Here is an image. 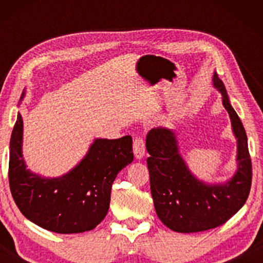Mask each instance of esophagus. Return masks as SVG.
Listing matches in <instances>:
<instances>
[{
  "label": "esophagus",
  "mask_w": 263,
  "mask_h": 263,
  "mask_svg": "<svg viewBox=\"0 0 263 263\" xmlns=\"http://www.w3.org/2000/svg\"><path fill=\"white\" fill-rule=\"evenodd\" d=\"M133 148H134V156L136 159H141L145 156L146 147H145V141L141 138H136L134 140V143H133Z\"/></svg>",
  "instance_id": "esophagus-1"
}]
</instances>
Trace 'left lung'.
Masks as SVG:
<instances>
[{
	"instance_id": "8db88e82",
	"label": "left lung",
	"mask_w": 263,
	"mask_h": 263,
	"mask_svg": "<svg viewBox=\"0 0 263 263\" xmlns=\"http://www.w3.org/2000/svg\"><path fill=\"white\" fill-rule=\"evenodd\" d=\"M213 86L220 92L237 139V170L229 181L213 184L197 178L183 159L177 135L170 129L153 128L146 136L154 208L161 222L176 232L218 228L243 207L250 193L251 159L247 133L217 73L213 75Z\"/></svg>"
}]
</instances>
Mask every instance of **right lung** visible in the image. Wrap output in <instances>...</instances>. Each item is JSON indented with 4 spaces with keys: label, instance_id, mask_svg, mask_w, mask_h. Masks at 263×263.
<instances>
[{
    "label": "right lung",
    "instance_id": "right-lung-1",
    "mask_svg": "<svg viewBox=\"0 0 263 263\" xmlns=\"http://www.w3.org/2000/svg\"><path fill=\"white\" fill-rule=\"evenodd\" d=\"M23 92L21 99L24 98ZM24 122L20 112L9 145V186L28 220L56 233L93 230L105 218L111 186L118 172L134 159L132 136L96 139L77 166L48 178L27 168L23 156Z\"/></svg>",
    "mask_w": 263,
    "mask_h": 263
}]
</instances>
